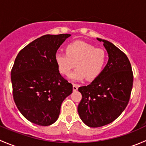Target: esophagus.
<instances>
[{
    "label": "esophagus",
    "instance_id": "1",
    "mask_svg": "<svg viewBox=\"0 0 146 146\" xmlns=\"http://www.w3.org/2000/svg\"><path fill=\"white\" fill-rule=\"evenodd\" d=\"M78 88V85H76V84H73V91H77Z\"/></svg>",
    "mask_w": 146,
    "mask_h": 146
}]
</instances>
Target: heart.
I'll return each instance as SVG.
<instances>
[{
	"mask_svg": "<svg viewBox=\"0 0 146 146\" xmlns=\"http://www.w3.org/2000/svg\"><path fill=\"white\" fill-rule=\"evenodd\" d=\"M54 61L58 71L68 76L73 81L82 80L86 77L89 80L99 77L107 61V54L100 48L83 41H75L66 46V53H56Z\"/></svg>",
	"mask_w": 146,
	"mask_h": 146,
	"instance_id": "heart-1",
	"label": "heart"
}]
</instances>
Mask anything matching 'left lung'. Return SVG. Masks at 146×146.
I'll use <instances>...</instances> for the list:
<instances>
[{"label":"left lung","instance_id":"8db88e82","mask_svg":"<svg viewBox=\"0 0 146 146\" xmlns=\"http://www.w3.org/2000/svg\"><path fill=\"white\" fill-rule=\"evenodd\" d=\"M102 42L109 59L99 77L78 91L82 100L78 107L80 119L90 127H100L114 121L127 106L133 87V76L130 61L115 45Z\"/></svg>","mask_w":146,"mask_h":146}]
</instances>
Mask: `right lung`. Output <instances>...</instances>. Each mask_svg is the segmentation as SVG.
I'll list each match as a JSON object with an SVG mask.
<instances>
[{
    "mask_svg": "<svg viewBox=\"0 0 146 146\" xmlns=\"http://www.w3.org/2000/svg\"><path fill=\"white\" fill-rule=\"evenodd\" d=\"M69 34L46 35L19 52L11 70L15 103L28 121L39 126L54 123L73 85L60 74L54 61L56 51Z\"/></svg>",
    "mask_w": 146,
    "mask_h": 146,
    "instance_id": "obj_1",
    "label": "right lung"
}]
</instances>
